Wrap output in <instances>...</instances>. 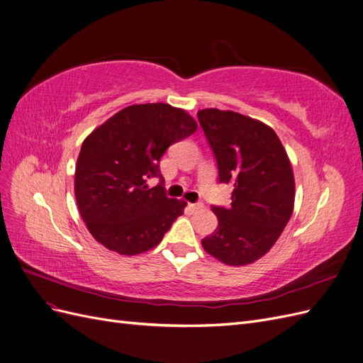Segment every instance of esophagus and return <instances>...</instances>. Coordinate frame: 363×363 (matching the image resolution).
<instances>
[{
    "instance_id": "esophagus-1",
    "label": "esophagus",
    "mask_w": 363,
    "mask_h": 363,
    "mask_svg": "<svg viewBox=\"0 0 363 363\" xmlns=\"http://www.w3.org/2000/svg\"><path fill=\"white\" fill-rule=\"evenodd\" d=\"M203 207H204L203 203H191V204H189V208H191L192 212H199V211H201Z\"/></svg>"
}]
</instances>
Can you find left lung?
Instances as JSON below:
<instances>
[{
  "label": "left lung",
  "instance_id": "left-lung-1",
  "mask_svg": "<svg viewBox=\"0 0 363 363\" xmlns=\"http://www.w3.org/2000/svg\"><path fill=\"white\" fill-rule=\"evenodd\" d=\"M196 115L216 157L219 182L233 184L232 204L212 207L218 227L201 244L225 265L244 267L267 255L294 212L291 162L276 131L262 121L219 108Z\"/></svg>",
  "mask_w": 363,
  "mask_h": 363
}]
</instances>
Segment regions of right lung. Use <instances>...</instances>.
I'll use <instances>...</instances> for the list:
<instances>
[{"mask_svg":"<svg viewBox=\"0 0 363 363\" xmlns=\"http://www.w3.org/2000/svg\"><path fill=\"white\" fill-rule=\"evenodd\" d=\"M195 119L167 103L133 104L108 118L83 140L74 191L89 233L107 250L135 256L160 244L186 207L168 199L159 162L174 142L191 136Z\"/></svg>","mask_w":363,"mask_h":363,"instance_id":"right-lung-1","label":"right lung"}]
</instances>
